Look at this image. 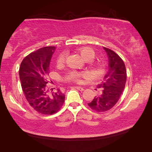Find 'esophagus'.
Masks as SVG:
<instances>
[{
  "label": "esophagus",
  "instance_id": "34e87169",
  "mask_svg": "<svg viewBox=\"0 0 152 152\" xmlns=\"http://www.w3.org/2000/svg\"><path fill=\"white\" fill-rule=\"evenodd\" d=\"M75 88L77 90H78V91H83L84 90V88H82V87H80V86H76V87H75Z\"/></svg>",
  "mask_w": 152,
  "mask_h": 152
}]
</instances>
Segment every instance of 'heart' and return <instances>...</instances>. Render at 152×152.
<instances>
[{"instance_id":"b5f03b06","label":"heart","mask_w":152,"mask_h":152,"mask_svg":"<svg viewBox=\"0 0 152 152\" xmlns=\"http://www.w3.org/2000/svg\"><path fill=\"white\" fill-rule=\"evenodd\" d=\"M77 51L80 54L84 60L86 61H91L93 60L95 57V52L92 48L89 47H82L78 48ZM66 56L64 53H61L57 58V64L59 66L62 65L65 61ZM92 68L96 71H99L102 68V64L99 62H91ZM86 77V74L83 72H78L76 71H71L66 74L64 80L68 82H75V83H80L82 78Z\"/></svg>"}]
</instances>
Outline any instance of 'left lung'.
I'll list each match as a JSON object with an SVG mask.
<instances>
[{"label":"left lung","mask_w":152,"mask_h":152,"mask_svg":"<svg viewBox=\"0 0 152 152\" xmlns=\"http://www.w3.org/2000/svg\"><path fill=\"white\" fill-rule=\"evenodd\" d=\"M109 56V71L98 88L102 91L88 104L94 111L106 112L116 104L125 88L127 71L124 61L120 56L110 49L104 47Z\"/></svg>","instance_id":"left-lung-1"}]
</instances>
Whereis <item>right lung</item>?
<instances>
[{"instance_id": "right-lung-1", "label": "right lung", "mask_w": 152, "mask_h": 152, "mask_svg": "<svg viewBox=\"0 0 152 152\" xmlns=\"http://www.w3.org/2000/svg\"><path fill=\"white\" fill-rule=\"evenodd\" d=\"M54 46L43 47L24 58L19 68L21 87L30 106L42 115L55 114L62 107L65 95L48 85Z\"/></svg>"}]
</instances>
